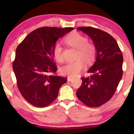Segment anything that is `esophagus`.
<instances>
[{
  "label": "esophagus",
  "mask_w": 134,
  "mask_h": 134,
  "mask_svg": "<svg viewBox=\"0 0 134 134\" xmlns=\"http://www.w3.org/2000/svg\"><path fill=\"white\" fill-rule=\"evenodd\" d=\"M67 79H68V81H71L73 79L72 77H68Z\"/></svg>",
  "instance_id": "obj_1"
}]
</instances>
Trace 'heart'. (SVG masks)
<instances>
[{"instance_id":"obj_1","label":"heart","mask_w":134,"mask_h":134,"mask_svg":"<svg viewBox=\"0 0 134 134\" xmlns=\"http://www.w3.org/2000/svg\"><path fill=\"white\" fill-rule=\"evenodd\" d=\"M66 43L77 50L76 59L82 58L87 63H90L93 60L95 55V47L88 43V40L85 36L78 33L69 35L65 38ZM53 55L57 61L61 62L63 60L62 47L60 43H57L53 49ZM84 64L81 60L75 62H67L60 68V74L63 76H76L83 68Z\"/></svg>"}]
</instances>
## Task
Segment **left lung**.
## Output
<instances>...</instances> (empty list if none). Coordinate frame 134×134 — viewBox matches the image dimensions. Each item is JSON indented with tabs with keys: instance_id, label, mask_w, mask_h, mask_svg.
Returning <instances> with one entry per match:
<instances>
[{
	"instance_id": "obj_1",
	"label": "left lung",
	"mask_w": 134,
	"mask_h": 134,
	"mask_svg": "<svg viewBox=\"0 0 134 134\" xmlns=\"http://www.w3.org/2000/svg\"><path fill=\"white\" fill-rule=\"evenodd\" d=\"M94 43L95 62L82 77V83L77 91L79 99L88 107H97L110 99L122 76L123 57L118 43L108 33L91 27H78Z\"/></svg>"
}]
</instances>
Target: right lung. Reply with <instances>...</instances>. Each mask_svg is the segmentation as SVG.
Segmentation results:
<instances>
[{
    "mask_svg": "<svg viewBox=\"0 0 134 134\" xmlns=\"http://www.w3.org/2000/svg\"><path fill=\"white\" fill-rule=\"evenodd\" d=\"M72 30L41 27L30 33L17 47L13 69L20 93L32 105H49L66 82V78L55 75L53 49L59 38Z\"/></svg>",
    "mask_w": 134,
    "mask_h": 134,
    "instance_id": "add662e5",
    "label": "right lung"
}]
</instances>
